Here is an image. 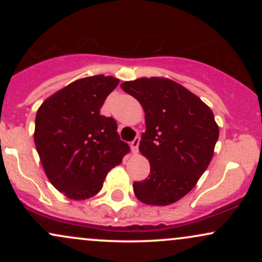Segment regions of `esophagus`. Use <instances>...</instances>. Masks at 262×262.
Instances as JSON below:
<instances>
[{
    "label": "esophagus",
    "mask_w": 262,
    "mask_h": 262,
    "mask_svg": "<svg viewBox=\"0 0 262 262\" xmlns=\"http://www.w3.org/2000/svg\"><path fill=\"white\" fill-rule=\"evenodd\" d=\"M139 143H140V138H135V139L130 143V148H132V152L133 154H138L139 151Z\"/></svg>",
    "instance_id": "esophagus-1"
}]
</instances>
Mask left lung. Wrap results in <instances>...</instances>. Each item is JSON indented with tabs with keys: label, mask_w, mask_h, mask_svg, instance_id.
<instances>
[{
	"label": "left lung",
	"mask_w": 262,
	"mask_h": 262,
	"mask_svg": "<svg viewBox=\"0 0 262 262\" xmlns=\"http://www.w3.org/2000/svg\"><path fill=\"white\" fill-rule=\"evenodd\" d=\"M145 112L139 150L150 162V175L133 183L140 202L167 206L196 186L208 167L219 137L210 108L194 93L165 77L123 82Z\"/></svg>",
	"instance_id": "left-lung-1"
}]
</instances>
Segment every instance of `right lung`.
Masks as SVG:
<instances>
[{
    "instance_id": "right-lung-1",
    "label": "right lung",
    "mask_w": 262,
    "mask_h": 262,
    "mask_svg": "<svg viewBox=\"0 0 262 262\" xmlns=\"http://www.w3.org/2000/svg\"><path fill=\"white\" fill-rule=\"evenodd\" d=\"M118 83L113 76L83 77L39 107L35 148L49 181L70 200L97 194L108 171L121 164L130 150L119 138L116 121L100 113Z\"/></svg>"
}]
</instances>
